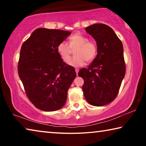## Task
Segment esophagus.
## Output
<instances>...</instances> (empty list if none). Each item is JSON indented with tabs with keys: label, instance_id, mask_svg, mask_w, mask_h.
<instances>
[{
	"label": "esophagus",
	"instance_id": "obj_1",
	"mask_svg": "<svg viewBox=\"0 0 146 146\" xmlns=\"http://www.w3.org/2000/svg\"><path fill=\"white\" fill-rule=\"evenodd\" d=\"M78 71H79V70L78 69H75V71H76V75H78Z\"/></svg>",
	"mask_w": 146,
	"mask_h": 146
}]
</instances>
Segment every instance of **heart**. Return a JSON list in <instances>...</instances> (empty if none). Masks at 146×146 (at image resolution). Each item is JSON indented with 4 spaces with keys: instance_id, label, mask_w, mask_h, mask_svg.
Instances as JSON below:
<instances>
[{
    "instance_id": "heart-1",
    "label": "heart",
    "mask_w": 146,
    "mask_h": 146,
    "mask_svg": "<svg viewBox=\"0 0 146 146\" xmlns=\"http://www.w3.org/2000/svg\"><path fill=\"white\" fill-rule=\"evenodd\" d=\"M75 51V56L68 61V64L72 67L78 68L85 64L86 60H94L97 54V46L95 42L90 41L88 37L81 34L75 33L70 38V44L62 42L58 46V52L64 61H67L70 57L72 49Z\"/></svg>"
}]
</instances>
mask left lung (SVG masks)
Segmentation results:
<instances>
[{"label": "left lung", "mask_w": 146, "mask_h": 146, "mask_svg": "<svg viewBox=\"0 0 146 146\" xmlns=\"http://www.w3.org/2000/svg\"><path fill=\"white\" fill-rule=\"evenodd\" d=\"M85 30L97 42V55L90 66L81 69L78 75L84 80L82 90L88 102L102 106L116 98L124 78L123 45L113 29L106 24H93Z\"/></svg>", "instance_id": "obj_1"}]
</instances>
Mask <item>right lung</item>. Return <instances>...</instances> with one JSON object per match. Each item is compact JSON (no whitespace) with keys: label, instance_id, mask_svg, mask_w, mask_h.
Instances as JSON below:
<instances>
[{"label":"right lung","instance_id":"1","mask_svg":"<svg viewBox=\"0 0 146 146\" xmlns=\"http://www.w3.org/2000/svg\"><path fill=\"white\" fill-rule=\"evenodd\" d=\"M71 32L36 29L21 47L19 77L29 100L44 111L61 109L68 89L76 77L75 68L64 62L58 46Z\"/></svg>","mask_w":146,"mask_h":146}]
</instances>
